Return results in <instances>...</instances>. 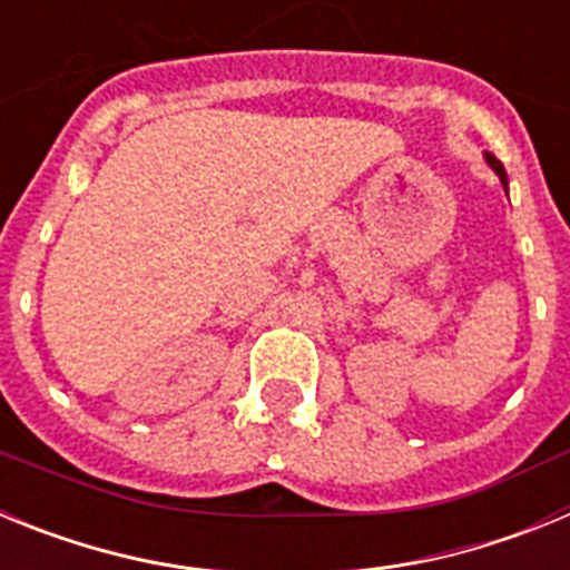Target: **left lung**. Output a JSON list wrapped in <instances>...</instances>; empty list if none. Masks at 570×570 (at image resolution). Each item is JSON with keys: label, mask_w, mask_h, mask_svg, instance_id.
<instances>
[{"label": "left lung", "mask_w": 570, "mask_h": 570, "mask_svg": "<svg viewBox=\"0 0 570 570\" xmlns=\"http://www.w3.org/2000/svg\"><path fill=\"white\" fill-rule=\"evenodd\" d=\"M485 159H488V165H491V168L497 170V176H500V183L508 188V174H505V168H502L500 159H497V156H493V154H485Z\"/></svg>", "instance_id": "8db88e82"}]
</instances>
